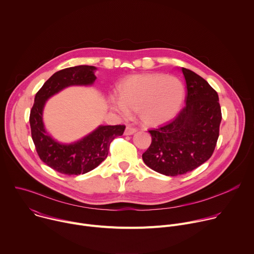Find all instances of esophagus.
<instances>
[{"label": "esophagus", "instance_id": "1", "mask_svg": "<svg viewBox=\"0 0 254 254\" xmlns=\"http://www.w3.org/2000/svg\"><path fill=\"white\" fill-rule=\"evenodd\" d=\"M136 131V128L135 127H126V130H125V134L126 135H130L132 133H134Z\"/></svg>", "mask_w": 254, "mask_h": 254}]
</instances>
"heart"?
Segmentation results:
<instances>
[{"mask_svg":"<svg viewBox=\"0 0 254 254\" xmlns=\"http://www.w3.org/2000/svg\"><path fill=\"white\" fill-rule=\"evenodd\" d=\"M121 98L113 97L112 104L123 117L135 112L147 126H160L172 120L185 97L183 82L175 76L159 73L128 77L121 86Z\"/></svg>","mask_w":254,"mask_h":254,"instance_id":"1","label":"heart"}]
</instances>
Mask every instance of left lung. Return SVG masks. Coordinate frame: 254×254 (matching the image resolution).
I'll use <instances>...</instances> for the list:
<instances>
[{
    "instance_id": "obj_1",
    "label": "left lung",
    "mask_w": 254,
    "mask_h": 254,
    "mask_svg": "<svg viewBox=\"0 0 254 254\" xmlns=\"http://www.w3.org/2000/svg\"><path fill=\"white\" fill-rule=\"evenodd\" d=\"M182 71L186 104L174 119L149 129L152 142L142 154L144 164L166 176L186 174L211 158L222 119L216 90L192 70L182 67Z\"/></svg>"
}]
</instances>
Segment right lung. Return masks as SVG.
<instances>
[{"label":"right lung","instance_id":"1","mask_svg":"<svg viewBox=\"0 0 254 254\" xmlns=\"http://www.w3.org/2000/svg\"><path fill=\"white\" fill-rule=\"evenodd\" d=\"M94 66L78 65L57 71L38 90L30 112L31 135L39 158L51 169L64 175L85 174L105 160L111 142L123 135L126 126H100L97 129L71 143L61 144L46 133L42 112L45 101L69 85H88L96 79Z\"/></svg>","mask_w":254,"mask_h":254}]
</instances>
